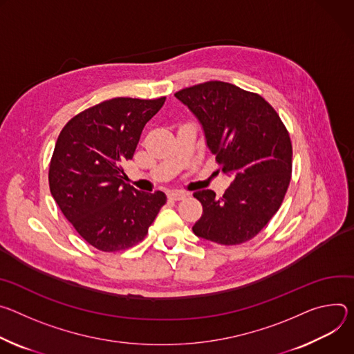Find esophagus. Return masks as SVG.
I'll return each instance as SVG.
<instances>
[{"label":"esophagus","mask_w":354,"mask_h":354,"mask_svg":"<svg viewBox=\"0 0 354 354\" xmlns=\"http://www.w3.org/2000/svg\"><path fill=\"white\" fill-rule=\"evenodd\" d=\"M187 195L188 194L184 191H171V192H169V198L173 201H181L187 197Z\"/></svg>","instance_id":"34e87169"}]
</instances>
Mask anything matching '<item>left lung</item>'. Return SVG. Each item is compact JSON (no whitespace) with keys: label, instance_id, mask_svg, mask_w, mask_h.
I'll use <instances>...</instances> for the list:
<instances>
[{"label":"left lung","instance_id":"left-lung-1","mask_svg":"<svg viewBox=\"0 0 354 354\" xmlns=\"http://www.w3.org/2000/svg\"><path fill=\"white\" fill-rule=\"evenodd\" d=\"M176 97L203 124L222 171L233 176L221 198L212 189L194 194L203 204L194 233L225 246L253 239L280 209L291 181L292 145L280 115L257 93L218 80Z\"/></svg>","mask_w":354,"mask_h":354}]
</instances>
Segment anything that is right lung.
Masks as SVG:
<instances>
[{"label":"right lung","instance_id":"add662e5","mask_svg":"<svg viewBox=\"0 0 354 354\" xmlns=\"http://www.w3.org/2000/svg\"><path fill=\"white\" fill-rule=\"evenodd\" d=\"M166 97H118L74 115L62 129L49 165L52 197L80 236L111 253L142 242L166 194L142 192L124 181L142 131Z\"/></svg>","mask_w":354,"mask_h":354}]
</instances>
